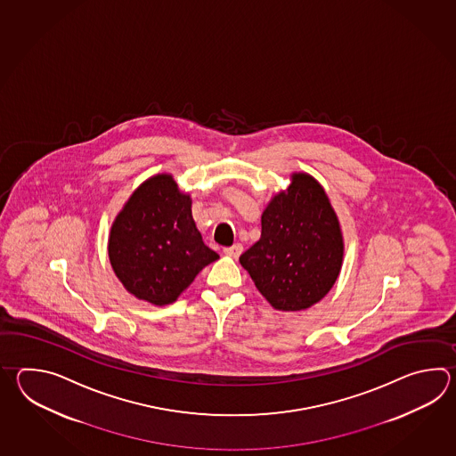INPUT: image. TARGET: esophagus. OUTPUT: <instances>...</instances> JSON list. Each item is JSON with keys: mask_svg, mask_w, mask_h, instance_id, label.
<instances>
[{"mask_svg": "<svg viewBox=\"0 0 456 456\" xmlns=\"http://www.w3.org/2000/svg\"><path fill=\"white\" fill-rule=\"evenodd\" d=\"M224 252L226 256L232 257V259H238L241 256L242 246L240 242H236V244H232L230 248H224Z\"/></svg>", "mask_w": 456, "mask_h": 456, "instance_id": "esophagus-1", "label": "esophagus"}]
</instances>
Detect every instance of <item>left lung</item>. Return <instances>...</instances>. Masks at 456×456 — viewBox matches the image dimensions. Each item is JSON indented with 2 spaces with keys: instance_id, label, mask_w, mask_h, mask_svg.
Returning a JSON list of instances; mask_svg holds the SVG:
<instances>
[{
  "instance_id": "left-lung-1",
  "label": "left lung",
  "mask_w": 456,
  "mask_h": 456,
  "mask_svg": "<svg viewBox=\"0 0 456 456\" xmlns=\"http://www.w3.org/2000/svg\"><path fill=\"white\" fill-rule=\"evenodd\" d=\"M259 241L240 262L275 310H306L322 300L339 277L344 240L322 185L306 173L291 175L261 216Z\"/></svg>"
}]
</instances>
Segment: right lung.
<instances>
[{
	"mask_svg": "<svg viewBox=\"0 0 456 456\" xmlns=\"http://www.w3.org/2000/svg\"><path fill=\"white\" fill-rule=\"evenodd\" d=\"M107 249L126 290L156 306L175 303L220 257L205 246L191 195L179 191L171 175H153L136 187L112 224Z\"/></svg>",
	"mask_w": 456,
	"mask_h": 456,
	"instance_id": "1",
	"label": "right lung"
}]
</instances>
